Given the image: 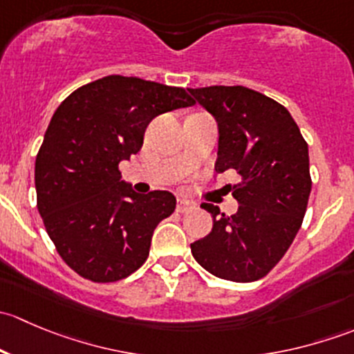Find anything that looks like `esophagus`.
<instances>
[{
    "label": "esophagus",
    "instance_id": "obj_1",
    "mask_svg": "<svg viewBox=\"0 0 354 354\" xmlns=\"http://www.w3.org/2000/svg\"><path fill=\"white\" fill-rule=\"evenodd\" d=\"M194 209H195V205L192 202H188V200H185V198H178V205H176L178 212L187 214V212H192Z\"/></svg>",
    "mask_w": 354,
    "mask_h": 354
}]
</instances>
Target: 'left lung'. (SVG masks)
<instances>
[{
    "label": "left lung",
    "mask_w": 354,
    "mask_h": 354,
    "mask_svg": "<svg viewBox=\"0 0 354 354\" xmlns=\"http://www.w3.org/2000/svg\"><path fill=\"white\" fill-rule=\"evenodd\" d=\"M219 124L216 173L234 169L226 185L240 207L233 216L202 203L212 231L190 245L195 260L216 277L234 283L262 279L279 263L301 227L308 205V145L289 111L243 85L188 88Z\"/></svg>",
    "instance_id": "1"
}]
</instances>
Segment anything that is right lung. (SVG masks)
<instances>
[{
    "instance_id": "1",
    "label": "right lung",
    "mask_w": 354,
    "mask_h": 354,
    "mask_svg": "<svg viewBox=\"0 0 354 354\" xmlns=\"http://www.w3.org/2000/svg\"><path fill=\"white\" fill-rule=\"evenodd\" d=\"M181 87L109 75L71 92L35 157L37 209L65 263L92 283H116L147 260L173 194L138 195L118 164L137 154L159 114L194 106Z\"/></svg>"
}]
</instances>
